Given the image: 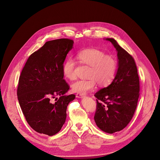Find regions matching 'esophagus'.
I'll return each mask as SVG.
<instances>
[{
    "label": "esophagus",
    "mask_w": 160,
    "mask_h": 160,
    "mask_svg": "<svg viewBox=\"0 0 160 160\" xmlns=\"http://www.w3.org/2000/svg\"><path fill=\"white\" fill-rule=\"evenodd\" d=\"M76 97L78 98H82L84 97V95L80 94H76Z\"/></svg>",
    "instance_id": "1"
}]
</instances>
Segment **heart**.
Listing matches in <instances>:
<instances>
[{"mask_svg":"<svg viewBox=\"0 0 160 160\" xmlns=\"http://www.w3.org/2000/svg\"><path fill=\"white\" fill-rule=\"evenodd\" d=\"M77 57L79 61L90 66L87 78L88 79H80L75 81L72 85L73 92L85 94L88 91L95 88L96 82L105 87L112 82L117 73V62L116 60L110 55L100 50L90 48L79 51ZM75 61L72 58L66 60L62 68L63 74L65 77L72 80L75 79L74 72Z\"/></svg>","mask_w":160,"mask_h":160,"instance_id":"1","label":"heart"}]
</instances>
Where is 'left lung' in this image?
Wrapping results in <instances>:
<instances>
[{
	"label": "left lung",
	"instance_id": "left-lung-1",
	"mask_svg": "<svg viewBox=\"0 0 160 160\" xmlns=\"http://www.w3.org/2000/svg\"><path fill=\"white\" fill-rule=\"evenodd\" d=\"M105 40L116 49L118 68L111 84L94 94L97 98L94 120L101 130L113 133L123 130L133 116L139 96V79L133 58L115 39Z\"/></svg>",
	"mask_w": 160,
	"mask_h": 160
}]
</instances>
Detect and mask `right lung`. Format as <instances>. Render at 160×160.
<instances>
[{"label": "right lung", "mask_w": 160, "mask_h": 160, "mask_svg": "<svg viewBox=\"0 0 160 160\" xmlns=\"http://www.w3.org/2000/svg\"><path fill=\"white\" fill-rule=\"evenodd\" d=\"M73 41L62 38L45 42L30 55L19 79L18 98L22 113L34 130L54 135L65 123L66 109L75 96L63 79V64ZM56 96H59L58 99ZM52 98L56 102H51Z\"/></svg>", "instance_id": "add662e5"}]
</instances>
